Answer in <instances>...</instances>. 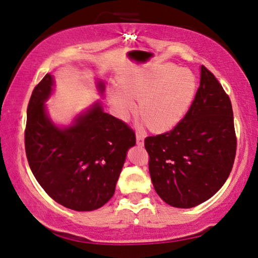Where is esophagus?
Masks as SVG:
<instances>
[{
    "mask_svg": "<svg viewBox=\"0 0 258 258\" xmlns=\"http://www.w3.org/2000/svg\"><path fill=\"white\" fill-rule=\"evenodd\" d=\"M137 145L141 147L145 145V135L140 132H137Z\"/></svg>",
    "mask_w": 258,
    "mask_h": 258,
    "instance_id": "esophagus-1",
    "label": "esophagus"
}]
</instances>
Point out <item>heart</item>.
I'll list each match as a JSON object with an SVG mask.
<instances>
[{
	"instance_id": "heart-1",
	"label": "heart",
	"mask_w": 258,
	"mask_h": 258,
	"mask_svg": "<svg viewBox=\"0 0 258 258\" xmlns=\"http://www.w3.org/2000/svg\"><path fill=\"white\" fill-rule=\"evenodd\" d=\"M109 99L117 113L126 117L140 100L139 112L152 131H169L180 123L194 102L197 80L186 68L165 63L120 82Z\"/></svg>"
}]
</instances>
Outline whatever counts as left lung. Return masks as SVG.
Here are the masks:
<instances>
[{"instance_id": "8db88e82", "label": "left lung", "mask_w": 258, "mask_h": 258, "mask_svg": "<svg viewBox=\"0 0 258 258\" xmlns=\"http://www.w3.org/2000/svg\"><path fill=\"white\" fill-rule=\"evenodd\" d=\"M145 147L152 184L166 204L195 207L223 186L237 151L232 104L206 67L186 115L169 132L146 138Z\"/></svg>"}]
</instances>
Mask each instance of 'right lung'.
<instances>
[{"instance_id":"add662e5","label":"right lung","mask_w":258,"mask_h":258,"mask_svg":"<svg viewBox=\"0 0 258 258\" xmlns=\"http://www.w3.org/2000/svg\"><path fill=\"white\" fill-rule=\"evenodd\" d=\"M52 86L53 77L46 74L28 103L25 149L29 167L54 202L73 211H94L115 194L126 154L135 146V133L104 112L100 102L78 115L72 125L59 127L45 107ZM97 87L103 93L102 81Z\"/></svg>"}]
</instances>
